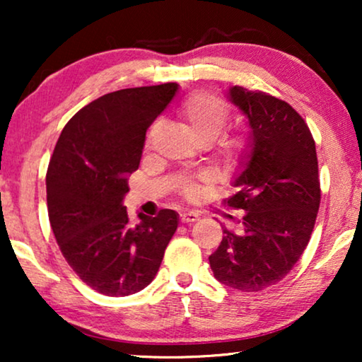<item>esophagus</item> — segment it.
Here are the masks:
<instances>
[{"mask_svg":"<svg viewBox=\"0 0 362 362\" xmlns=\"http://www.w3.org/2000/svg\"><path fill=\"white\" fill-rule=\"evenodd\" d=\"M180 219L181 222H185V224H191V222H196L199 219V214H196V212H191V211H182L180 214Z\"/></svg>","mask_w":362,"mask_h":362,"instance_id":"34e87169","label":"esophagus"}]
</instances>
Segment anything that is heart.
<instances>
[{
	"label": "heart",
	"mask_w": 362,
	"mask_h": 362,
	"mask_svg": "<svg viewBox=\"0 0 362 362\" xmlns=\"http://www.w3.org/2000/svg\"><path fill=\"white\" fill-rule=\"evenodd\" d=\"M177 117L196 141L209 143L226 127L229 112L219 98L207 95V93H194L181 103ZM221 148L227 161H235L245 151V140L242 136H232L222 141ZM199 189L201 185L194 180H185L181 185V191L189 197L196 196Z\"/></svg>",
	"instance_id": "b5f03b06"
}]
</instances>
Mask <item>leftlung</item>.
<instances>
[{"label":"left lung","instance_id":"left-lung-1","mask_svg":"<svg viewBox=\"0 0 362 362\" xmlns=\"http://www.w3.org/2000/svg\"><path fill=\"white\" fill-rule=\"evenodd\" d=\"M230 103L247 118V146L227 206L244 211L240 232L224 227L211 269L221 284L260 291L293 269L320 209L316 148L303 118L280 98L234 86Z\"/></svg>","mask_w":362,"mask_h":362}]
</instances>
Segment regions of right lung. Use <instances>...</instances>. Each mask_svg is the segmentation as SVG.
Masks as SVG:
<instances>
[{"label":"right lung","instance_id":"add662e5","mask_svg":"<svg viewBox=\"0 0 362 362\" xmlns=\"http://www.w3.org/2000/svg\"><path fill=\"white\" fill-rule=\"evenodd\" d=\"M176 92L177 83L168 82L98 97L67 122L49 161L52 232L72 270L102 295L128 296L150 285L177 229L176 211L140 212L132 226L123 206L148 127Z\"/></svg>","mask_w":362,"mask_h":362}]
</instances>
